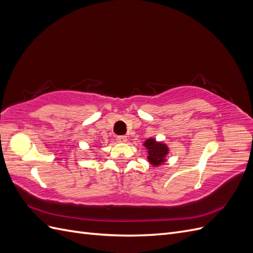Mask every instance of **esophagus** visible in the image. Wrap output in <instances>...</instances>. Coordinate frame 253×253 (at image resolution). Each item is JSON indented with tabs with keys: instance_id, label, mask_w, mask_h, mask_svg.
I'll return each instance as SVG.
<instances>
[{
	"instance_id": "obj_1",
	"label": "esophagus",
	"mask_w": 253,
	"mask_h": 253,
	"mask_svg": "<svg viewBox=\"0 0 253 253\" xmlns=\"http://www.w3.org/2000/svg\"><path fill=\"white\" fill-rule=\"evenodd\" d=\"M116 139H117V141L120 142V143H125V142H126V140H127L126 136H117Z\"/></svg>"
}]
</instances>
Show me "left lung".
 <instances>
[{
  "instance_id": "8db88e82",
  "label": "left lung",
  "mask_w": 253,
  "mask_h": 253,
  "mask_svg": "<svg viewBox=\"0 0 253 253\" xmlns=\"http://www.w3.org/2000/svg\"><path fill=\"white\" fill-rule=\"evenodd\" d=\"M143 147L147 150V159L149 164L157 168L167 162V156L169 154L170 149L164 141H157L155 138H148L143 142Z\"/></svg>"
}]
</instances>
